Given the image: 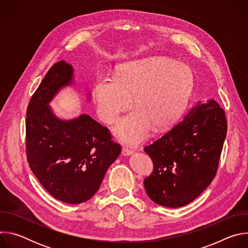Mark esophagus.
<instances>
[{
    "label": "esophagus",
    "instance_id": "1",
    "mask_svg": "<svg viewBox=\"0 0 248 248\" xmlns=\"http://www.w3.org/2000/svg\"><path fill=\"white\" fill-rule=\"evenodd\" d=\"M122 154H123L124 156L131 155V154H132V150H130V149H128V148H126V147H124V148L122 149Z\"/></svg>",
    "mask_w": 248,
    "mask_h": 248
}]
</instances>
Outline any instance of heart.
Listing matches in <instances>:
<instances>
[{
    "mask_svg": "<svg viewBox=\"0 0 248 248\" xmlns=\"http://www.w3.org/2000/svg\"><path fill=\"white\" fill-rule=\"evenodd\" d=\"M194 84L192 70L183 62L163 57L129 62L121 65L116 78L104 77L94 88L99 118L114 124L131 105L135 109L114 126L115 135L124 143L136 145L154 125L172 124L185 111Z\"/></svg>",
    "mask_w": 248,
    "mask_h": 248,
    "instance_id": "b5f03b06",
    "label": "heart"
}]
</instances>
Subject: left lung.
Segmentation results:
<instances>
[{
    "label": "left lung",
    "mask_w": 248,
    "mask_h": 248,
    "mask_svg": "<svg viewBox=\"0 0 248 248\" xmlns=\"http://www.w3.org/2000/svg\"><path fill=\"white\" fill-rule=\"evenodd\" d=\"M226 135L220 105L213 99L197 102L183 121L144 147L154 165L144 180L150 199L179 208L197 198L215 178Z\"/></svg>",
    "instance_id": "1"
}]
</instances>
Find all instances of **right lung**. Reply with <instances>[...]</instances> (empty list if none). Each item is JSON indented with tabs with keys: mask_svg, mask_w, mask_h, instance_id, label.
Wrapping results in <instances>:
<instances>
[{
	"mask_svg": "<svg viewBox=\"0 0 248 248\" xmlns=\"http://www.w3.org/2000/svg\"><path fill=\"white\" fill-rule=\"evenodd\" d=\"M74 81L73 66L60 61L34 92L26 111V155L32 172L54 198L79 204L97 192L122 147L90 116L63 121L53 113L49 103Z\"/></svg>",
	"mask_w": 248,
	"mask_h": 248,
	"instance_id": "obj_1",
	"label": "right lung"
}]
</instances>
